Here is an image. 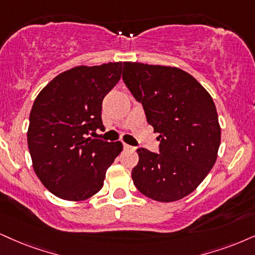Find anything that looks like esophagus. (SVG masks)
<instances>
[{
  "mask_svg": "<svg viewBox=\"0 0 255 255\" xmlns=\"http://www.w3.org/2000/svg\"><path fill=\"white\" fill-rule=\"evenodd\" d=\"M124 149H127V150H132L133 147H132V146H130V145H128V144H125V143H124Z\"/></svg>",
  "mask_w": 255,
  "mask_h": 255,
  "instance_id": "obj_1",
  "label": "esophagus"
}]
</instances>
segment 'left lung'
Listing matches in <instances>:
<instances>
[{"label":"left lung","instance_id":"obj_1","mask_svg":"<svg viewBox=\"0 0 255 255\" xmlns=\"http://www.w3.org/2000/svg\"><path fill=\"white\" fill-rule=\"evenodd\" d=\"M123 80L158 133L159 153L137 150L133 184L146 197L175 202L193 193L214 166L221 127L214 100L178 67L127 61Z\"/></svg>","mask_w":255,"mask_h":255}]
</instances>
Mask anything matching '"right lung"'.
I'll return each instance as SVG.
<instances>
[{"mask_svg": "<svg viewBox=\"0 0 255 255\" xmlns=\"http://www.w3.org/2000/svg\"><path fill=\"white\" fill-rule=\"evenodd\" d=\"M122 62L75 66L40 91L29 116L27 142L33 169L59 199L80 202L103 188L122 142L92 139L104 130V97L121 79Z\"/></svg>", "mask_w": 255, "mask_h": 255, "instance_id": "1", "label": "right lung"}]
</instances>
